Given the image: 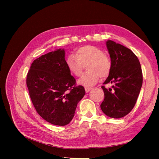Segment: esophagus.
<instances>
[{"mask_svg":"<svg viewBox=\"0 0 159 159\" xmlns=\"http://www.w3.org/2000/svg\"><path fill=\"white\" fill-rule=\"evenodd\" d=\"M91 89V88H89V87H85V92H89V91Z\"/></svg>","mask_w":159,"mask_h":159,"instance_id":"esophagus-1","label":"esophagus"}]
</instances>
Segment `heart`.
<instances>
[{"mask_svg":"<svg viewBox=\"0 0 159 159\" xmlns=\"http://www.w3.org/2000/svg\"><path fill=\"white\" fill-rule=\"evenodd\" d=\"M66 66L70 73L75 76L81 75L84 66L87 72L81 77L78 83L86 87L92 86L98 82L99 77L105 78L111 69V62L103 51L93 45H85L77 49L75 56L67 57Z\"/></svg>","mask_w":159,"mask_h":159,"instance_id":"obj_1","label":"heart"}]
</instances>
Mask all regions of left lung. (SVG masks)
Listing matches in <instances>:
<instances>
[{
    "label": "left lung",
    "instance_id": "1",
    "mask_svg": "<svg viewBox=\"0 0 159 159\" xmlns=\"http://www.w3.org/2000/svg\"><path fill=\"white\" fill-rule=\"evenodd\" d=\"M106 46L111 69L103 84H113V89L102 86L105 98L100 107L108 117L119 119L131 112L136 103L143 84L142 70L131 50L112 40H107Z\"/></svg>",
    "mask_w": 159,
    "mask_h": 159
}]
</instances>
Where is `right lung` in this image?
Wrapping results in <instances>:
<instances>
[{
	"mask_svg": "<svg viewBox=\"0 0 159 159\" xmlns=\"http://www.w3.org/2000/svg\"><path fill=\"white\" fill-rule=\"evenodd\" d=\"M66 66L65 51L56 50L32 62L26 85L37 113L48 123L64 126L73 119L80 101L85 94Z\"/></svg>",
	"mask_w": 159,
	"mask_h": 159,
	"instance_id": "1",
	"label": "right lung"
}]
</instances>
